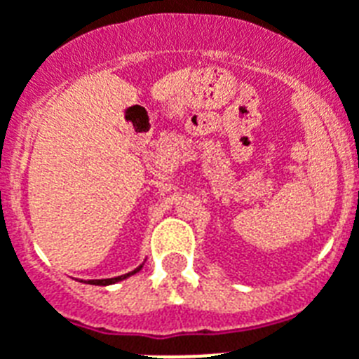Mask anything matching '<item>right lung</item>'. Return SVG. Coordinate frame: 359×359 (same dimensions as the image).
Here are the masks:
<instances>
[{
  "label": "right lung",
  "instance_id": "1",
  "mask_svg": "<svg viewBox=\"0 0 359 359\" xmlns=\"http://www.w3.org/2000/svg\"><path fill=\"white\" fill-rule=\"evenodd\" d=\"M143 268V264L139 266V268H135L133 271H130V273H124V275H119V277H114V279H99V280H88V284H100V286H108V284H115L119 283V280L126 279V277H130V275L137 273L139 269Z\"/></svg>",
  "mask_w": 359,
  "mask_h": 359
}]
</instances>
